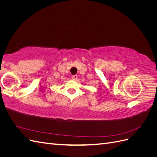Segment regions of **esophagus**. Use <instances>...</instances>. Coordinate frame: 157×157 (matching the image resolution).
Returning <instances> with one entry per match:
<instances>
[{"mask_svg":"<svg viewBox=\"0 0 157 157\" xmlns=\"http://www.w3.org/2000/svg\"><path fill=\"white\" fill-rule=\"evenodd\" d=\"M77 78H78V76L77 75H73V77H72V78H73V80H76L77 79Z\"/></svg>","mask_w":157,"mask_h":157,"instance_id":"34e87169","label":"esophagus"}]
</instances>
